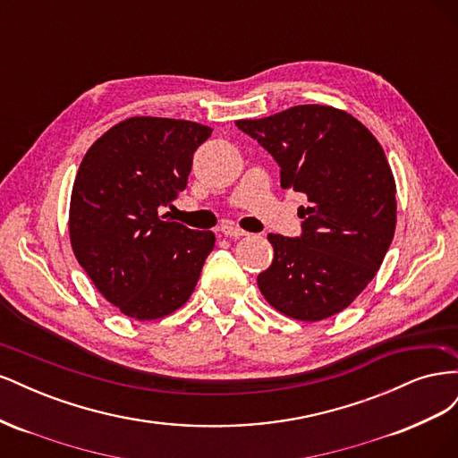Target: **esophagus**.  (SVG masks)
<instances>
[{"mask_svg":"<svg viewBox=\"0 0 458 458\" xmlns=\"http://www.w3.org/2000/svg\"><path fill=\"white\" fill-rule=\"evenodd\" d=\"M219 231H221V234H225V237H231V239H241L248 234L244 229L234 227V225H224Z\"/></svg>","mask_w":458,"mask_h":458,"instance_id":"1","label":"esophagus"}]
</instances>
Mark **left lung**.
I'll list each match as a JSON object with an SVG mask.
<instances>
[{
  "label": "left lung",
  "instance_id": "left-lung-1",
  "mask_svg": "<svg viewBox=\"0 0 458 458\" xmlns=\"http://www.w3.org/2000/svg\"><path fill=\"white\" fill-rule=\"evenodd\" d=\"M281 165V187L303 192L301 237L267 234L273 263L258 275L271 308L303 323L344 311L382 266L397 219L384 148L345 110L298 105L234 122Z\"/></svg>",
  "mask_w": 458,
  "mask_h": 458
}]
</instances>
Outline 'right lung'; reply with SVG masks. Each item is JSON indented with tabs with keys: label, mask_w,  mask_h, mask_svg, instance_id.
<instances>
[{
	"label": "right lung",
	"mask_w": 458,
	"mask_h": 458,
	"mask_svg": "<svg viewBox=\"0 0 458 458\" xmlns=\"http://www.w3.org/2000/svg\"><path fill=\"white\" fill-rule=\"evenodd\" d=\"M212 128L131 116L105 131L76 174L68 233L101 296L137 321L177 311L195 290L216 234L160 216L187 187L192 155Z\"/></svg>",
	"instance_id": "obj_1"
}]
</instances>
